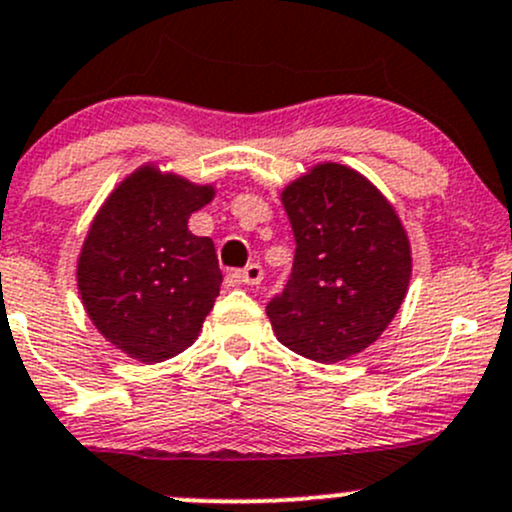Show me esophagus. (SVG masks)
<instances>
[{
	"instance_id": "1",
	"label": "esophagus",
	"mask_w": 512,
	"mask_h": 512,
	"mask_svg": "<svg viewBox=\"0 0 512 512\" xmlns=\"http://www.w3.org/2000/svg\"><path fill=\"white\" fill-rule=\"evenodd\" d=\"M262 267L257 265V262H250L247 267H242V270L235 272V279H238L240 284H250V287H255V284L262 282Z\"/></svg>"
}]
</instances>
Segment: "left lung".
<instances>
[{
  "instance_id": "left-lung-1",
  "label": "left lung",
  "mask_w": 512,
  "mask_h": 512,
  "mask_svg": "<svg viewBox=\"0 0 512 512\" xmlns=\"http://www.w3.org/2000/svg\"><path fill=\"white\" fill-rule=\"evenodd\" d=\"M297 252L292 274L267 304L289 351L338 363L378 341L405 299L412 274L400 218L368 179L319 164L284 188Z\"/></svg>"
}]
</instances>
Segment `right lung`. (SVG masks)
<instances>
[{
	"label": "right lung",
	"mask_w": 512,
	"mask_h": 512,
	"mask_svg": "<svg viewBox=\"0 0 512 512\" xmlns=\"http://www.w3.org/2000/svg\"><path fill=\"white\" fill-rule=\"evenodd\" d=\"M211 198V186L144 166L95 215L78 289L98 331L129 358L186 351L213 309L223 282L213 240L188 230V215Z\"/></svg>",
	"instance_id": "add662e5"
}]
</instances>
